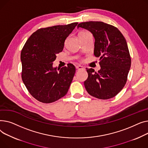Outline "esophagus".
Masks as SVG:
<instances>
[{"instance_id":"obj_1","label":"esophagus","mask_w":148,"mask_h":148,"mask_svg":"<svg viewBox=\"0 0 148 148\" xmlns=\"http://www.w3.org/2000/svg\"><path fill=\"white\" fill-rule=\"evenodd\" d=\"M76 68L77 70H78V71L83 70V69H84V67L83 66H76Z\"/></svg>"}]
</instances>
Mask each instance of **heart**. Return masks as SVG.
<instances>
[{
  "instance_id": "obj_1",
  "label": "heart",
  "mask_w": 148,
  "mask_h": 148,
  "mask_svg": "<svg viewBox=\"0 0 148 148\" xmlns=\"http://www.w3.org/2000/svg\"><path fill=\"white\" fill-rule=\"evenodd\" d=\"M90 34V33L88 32L82 31V32H79V34H78V35H79V37H80V36H82L87 35V34Z\"/></svg>"
}]
</instances>
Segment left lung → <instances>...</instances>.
<instances>
[{"instance_id": "1", "label": "left lung", "mask_w": 148, "mask_h": 148, "mask_svg": "<svg viewBox=\"0 0 148 148\" xmlns=\"http://www.w3.org/2000/svg\"><path fill=\"white\" fill-rule=\"evenodd\" d=\"M89 30L95 39L94 54L100 57L101 69L96 72L86 68L88 76L84 82L88 93L99 99L114 97L125 86L131 67L126 40L115 26L101 21L81 23L77 29Z\"/></svg>"}]
</instances>
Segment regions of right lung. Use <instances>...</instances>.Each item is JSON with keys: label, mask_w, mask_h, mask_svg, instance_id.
<instances>
[{"label": "right lung", "mask_w": 148, "mask_h": 148, "mask_svg": "<svg viewBox=\"0 0 148 148\" xmlns=\"http://www.w3.org/2000/svg\"><path fill=\"white\" fill-rule=\"evenodd\" d=\"M78 23L41 28L26 41L21 53V77L32 96L40 102H54L67 94L75 73L73 64L53 67L56 55Z\"/></svg>", "instance_id": "right-lung-1"}]
</instances>
